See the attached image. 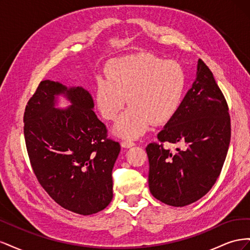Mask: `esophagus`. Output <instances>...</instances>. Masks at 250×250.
<instances>
[{
	"label": "esophagus",
	"instance_id": "esophagus-1",
	"mask_svg": "<svg viewBox=\"0 0 250 250\" xmlns=\"http://www.w3.org/2000/svg\"><path fill=\"white\" fill-rule=\"evenodd\" d=\"M134 145L135 144L129 140H126V141H123L122 143H121V146H122L123 148H130V147H133Z\"/></svg>",
	"mask_w": 250,
	"mask_h": 250
}]
</instances>
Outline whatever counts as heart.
I'll return each mask as SVG.
<instances>
[{"mask_svg": "<svg viewBox=\"0 0 250 250\" xmlns=\"http://www.w3.org/2000/svg\"><path fill=\"white\" fill-rule=\"evenodd\" d=\"M186 73L178 62L150 53L121 57L109 64L106 78L99 77L95 99L102 117L118 119L113 132L120 138L141 137L154 125L168 122L178 110L186 90Z\"/></svg>", "mask_w": 250, "mask_h": 250, "instance_id": "1", "label": "heart"}]
</instances>
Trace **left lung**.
Returning a JSON list of instances; mask_svg holds the SVG:
<instances>
[{"label":"left lung","instance_id":"1","mask_svg":"<svg viewBox=\"0 0 250 250\" xmlns=\"http://www.w3.org/2000/svg\"><path fill=\"white\" fill-rule=\"evenodd\" d=\"M146 147L149 188L168 206L185 207L203 197L220 175L230 142V118L213 73L198 60L196 79L172 119ZM181 143L173 154L163 142Z\"/></svg>","mask_w":250,"mask_h":250}]
</instances>
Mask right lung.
<instances>
[{"label":"right lung","mask_w":250,"mask_h":250,"mask_svg":"<svg viewBox=\"0 0 250 250\" xmlns=\"http://www.w3.org/2000/svg\"><path fill=\"white\" fill-rule=\"evenodd\" d=\"M59 94L71 103L65 110L55 106ZM93 109L86 89L43 80L24 113L26 147L37 180L60 207L84 216L110 203L111 172L121 150Z\"/></svg>","instance_id":"right-lung-1"}]
</instances>
